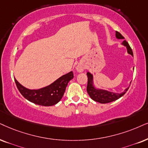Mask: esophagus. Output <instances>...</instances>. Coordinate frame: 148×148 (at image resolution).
I'll return each mask as SVG.
<instances>
[{"label":"esophagus","mask_w":148,"mask_h":148,"mask_svg":"<svg viewBox=\"0 0 148 148\" xmlns=\"http://www.w3.org/2000/svg\"><path fill=\"white\" fill-rule=\"evenodd\" d=\"M76 70L77 71V72H83L84 70H85V68H84V66L83 65L81 64H78L77 66L76 67Z\"/></svg>","instance_id":"obj_1"}]
</instances>
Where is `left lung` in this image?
<instances>
[{
	"label": "left lung",
	"instance_id": "8db88e82",
	"mask_svg": "<svg viewBox=\"0 0 148 148\" xmlns=\"http://www.w3.org/2000/svg\"><path fill=\"white\" fill-rule=\"evenodd\" d=\"M115 37L116 38L118 39V40H124V37L119 32H117V31L115 32ZM121 44L124 45V46H126L128 53L130 54V55H132V57H133L132 50L131 49V48L130 47V46H129L128 43L127 42L126 40H124L123 41ZM87 75L88 77V83L87 87L88 94H89V96H90V98L92 99L93 100L96 101V102H100L101 104L109 103V102H113V101L117 100V99L120 98L121 96H123L125 93H126V91H128L129 87H130V86H129L128 87L126 88L125 90L121 93H115L108 90H105V89H99V88L95 87L94 82H93V74H91L89 72H88L87 73ZM130 83H131V82H130Z\"/></svg>",
	"mask_w": 148,
	"mask_h": 148
}]
</instances>
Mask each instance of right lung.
<instances>
[{"label":"right lung","instance_id":"obj_1","mask_svg":"<svg viewBox=\"0 0 148 148\" xmlns=\"http://www.w3.org/2000/svg\"><path fill=\"white\" fill-rule=\"evenodd\" d=\"M74 78L73 72L67 73L55 81L38 89H30L24 87L14 78L15 83L20 93L30 102L38 105L49 106L59 102L64 94L69 81Z\"/></svg>","mask_w":148,"mask_h":148}]
</instances>
